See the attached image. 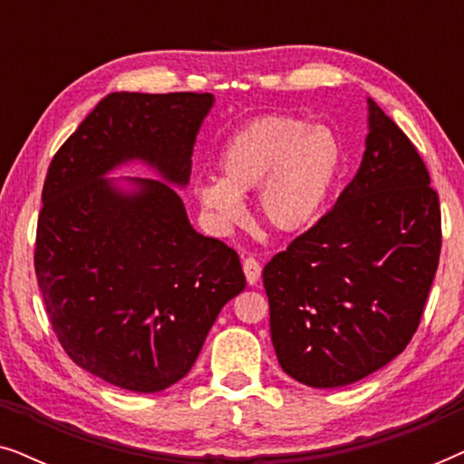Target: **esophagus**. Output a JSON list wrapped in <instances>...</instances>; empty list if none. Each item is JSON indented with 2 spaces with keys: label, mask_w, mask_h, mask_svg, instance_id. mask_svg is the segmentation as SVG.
I'll return each mask as SVG.
<instances>
[{
  "label": "esophagus",
  "mask_w": 464,
  "mask_h": 464,
  "mask_svg": "<svg viewBox=\"0 0 464 464\" xmlns=\"http://www.w3.org/2000/svg\"><path fill=\"white\" fill-rule=\"evenodd\" d=\"M243 270H245V276H246V283L249 285H257L259 276H262V266L256 257H245L243 259Z\"/></svg>",
  "instance_id": "esophagus-1"
}]
</instances>
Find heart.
I'll use <instances>...</instances> for the list:
<instances>
[{
    "label": "heart",
    "instance_id": "heart-1",
    "mask_svg": "<svg viewBox=\"0 0 464 464\" xmlns=\"http://www.w3.org/2000/svg\"><path fill=\"white\" fill-rule=\"evenodd\" d=\"M218 169L219 177L194 186L213 224H237L245 211L240 196L256 189L257 218L278 234H300L325 213L344 169V148L327 126L268 113L227 137Z\"/></svg>",
    "mask_w": 464,
    "mask_h": 464
}]
</instances>
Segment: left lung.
Listing matches in <instances>:
<instances>
[{
  "mask_svg": "<svg viewBox=\"0 0 464 464\" xmlns=\"http://www.w3.org/2000/svg\"><path fill=\"white\" fill-rule=\"evenodd\" d=\"M440 249V198L429 170L367 99L357 175L332 211L264 268L283 372L313 389H338L391 363L420 323Z\"/></svg>",
  "mask_w": 464,
  "mask_h": 464,
  "instance_id": "1",
  "label": "left lung"
}]
</instances>
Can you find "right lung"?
I'll return each instance as SVG.
<instances>
[{"instance_id":"1","label":"right lung","mask_w":464,"mask_h":464,"mask_svg":"<svg viewBox=\"0 0 464 464\" xmlns=\"http://www.w3.org/2000/svg\"><path fill=\"white\" fill-rule=\"evenodd\" d=\"M213 103L208 92H111L50 162L37 285L65 353L120 389L179 382L246 285L237 251L196 232L175 189L189 183ZM132 161L159 179H106Z\"/></svg>"}]
</instances>
